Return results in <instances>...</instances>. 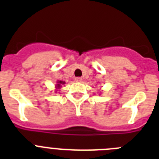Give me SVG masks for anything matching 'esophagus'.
Here are the masks:
<instances>
[{"label": "esophagus", "mask_w": 159, "mask_h": 159, "mask_svg": "<svg viewBox=\"0 0 159 159\" xmlns=\"http://www.w3.org/2000/svg\"><path fill=\"white\" fill-rule=\"evenodd\" d=\"M83 79L81 78V77H76V78L75 79V80L76 81V82H81L82 81Z\"/></svg>", "instance_id": "esophagus-1"}]
</instances>
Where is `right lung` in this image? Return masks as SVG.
<instances>
[{
	"label": "right lung",
	"instance_id": "obj_1",
	"mask_svg": "<svg viewBox=\"0 0 159 159\" xmlns=\"http://www.w3.org/2000/svg\"><path fill=\"white\" fill-rule=\"evenodd\" d=\"M65 84V82H64V81H61V80L57 81V85H56V88H57V89H60V88L62 87L63 84Z\"/></svg>",
	"mask_w": 159,
	"mask_h": 159
}]
</instances>
